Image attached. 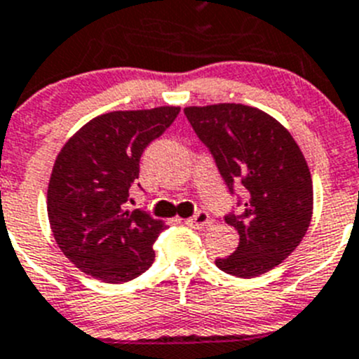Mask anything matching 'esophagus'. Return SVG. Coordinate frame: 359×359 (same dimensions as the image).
Listing matches in <instances>:
<instances>
[{
	"label": "esophagus",
	"mask_w": 359,
	"mask_h": 359,
	"mask_svg": "<svg viewBox=\"0 0 359 359\" xmlns=\"http://www.w3.org/2000/svg\"><path fill=\"white\" fill-rule=\"evenodd\" d=\"M212 221H210V216L205 212V210H200L195 216H191L186 219V225L195 226V229H203V226H209Z\"/></svg>",
	"instance_id": "obj_1"
}]
</instances>
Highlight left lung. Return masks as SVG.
<instances>
[{"mask_svg": "<svg viewBox=\"0 0 359 359\" xmlns=\"http://www.w3.org/2000/svg\"><path fill=\"white\" fill-rule=\"evenodd\" d=\"M184 115L230 195L236 186L244 193L237 196L241 212L225 216L239 233V246L216 266L237 278L274 269L299 246L311 221L313 186L303 152L278 120L251 106H191Z\"/></svg>", "mask_w": 359, "mask_h": 359, "instance_id": "left-lung-1", "label": "left lung"}]
</instances>
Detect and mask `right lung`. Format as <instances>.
Masks as SVG:
<instances>
[{
  "label": "right lung",
  "instance_id": "add662e5",
  "mask_svg": "<svg viewBox=\"0 0 359 359\" xmlns=\"http://www.w3.org/2000/svg\"><path fill=\"white\" fill-rule=\"evenodd\" d=\"M180 108L113 111L83 126L63 145L48 187V216L63 255L106 281L134 280L152 266L163 221L126 210L140 159L173 123Z\"/></svg>",
  "mask_w": 359,
  "mask_h": 359
}]
</instances>
